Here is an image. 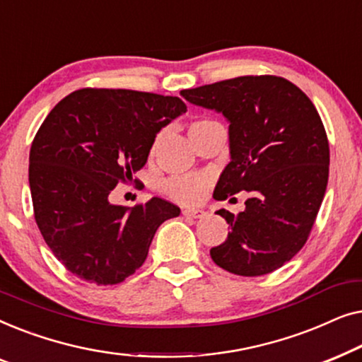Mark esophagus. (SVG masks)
Here are the masks:
<instances>
[{
    "label": "esophagus",
    "instance_id": "1",
    "mask_svg": "<svg viewBox=\"0 0 362 362\" xmlns=\"http://www.w3.org/2000/svg\"><path fill=\"white\" fill-rule=\"evenodd\" d=\"M182 216L191 217V219H201L206 216V212L202 209H194V207H186V209H182Z\"/></svg>",
    "mask_w": 362,
    "mask_h": 362
}]
</instances>
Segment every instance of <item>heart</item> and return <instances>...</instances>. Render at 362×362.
Here are the masks:
<instances>
[{
  "label": "heart",
  "instance_id": "1",
  "mask_svg": "<svg viewBox=\"0 0 362 362\" xmlns=\"http://www.w3.org/2000/svg\"><path fill=\"white\" fill-rule=\"evenodd\" d=\"M214 123L217 122L211 120V118H204V117L197 118V120L191 123L189 133L194 130H199V128L214 125ZM156 146H158V138L155 140V143H153L151 150L155 151ZM207 185H209V180H207L206 175H177V176L170 177V180L165 182L163 191H165L170 197H173L175 201L192 204V202H197L202 199Z\"/></svg>",
  "mask_w": 362,
  "mask_h": 362
}]
</instances>
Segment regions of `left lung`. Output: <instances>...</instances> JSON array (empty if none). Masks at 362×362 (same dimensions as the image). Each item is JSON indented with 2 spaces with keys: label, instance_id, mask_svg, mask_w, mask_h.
<instances>
[{
  "label": "left lung",
  "instance_id": "8db88e82",
  "mask_svg": "<svg viewBox=\"0 0 362 362\" xmlns=\"http://www.w3.org/2000/svg\"><path fill=\"white\" fill-rule=\"evenodd\" d=\"M187 102L222 112L229 120L230 163L214 197L245 209L217 214L230 226L212 247L216 265L234 275L260 276L290 262L308 240L329 175V145L313 102L276 76H244L181 90Z\"/></svg>",
  "mask_w": 362,
  "mask_h": 362
}]
</instances>
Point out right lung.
I'll return each mask as SVG.
<instances>
[{
    "instance_id": "add662e5",
    "label": "right lung",
    "mask_w": 362,
    "mask_h": 362,
    "mask_svg": "<svg viewBox=\"0 0 362 362\" xmlns=\"http://www.w3.org/2000/svg\"><path fill=\"white\" fill-rule=\"evenodd\" d=\"M186 112L180 97L81 88L39 127L29 153L34 219L56 259L83 281L117 285L146 260L155 232L180 207L153 197L115 206L118 182L140 186L156 133Z\"/></svg>"
}]
</instances>
